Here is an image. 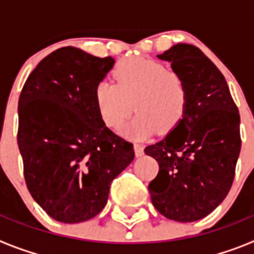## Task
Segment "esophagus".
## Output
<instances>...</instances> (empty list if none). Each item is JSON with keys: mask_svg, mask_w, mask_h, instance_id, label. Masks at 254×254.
I'll use <instances>...</instances> for the list:
<instances>
[{"mask_svg": "<svg viewBox=\"0 0 254 254\" xmlns=\"http://www.w3.org/2000/svg\"><path fill=\"white\" fill-rule=\"evenodd\" d=\"M133 149H134V154H136V156H142L143 155V147L141 146L140 143H134L133 145Z\"/></svg>", "mask_w": 254, "mask_h": 254, "instance_id": "obj_1", "label": "esophagus"}]
</instances>
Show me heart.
Segmentation results:
<instances>
[{
    "mask_svg": "<svg viewBox=\"0 0 254 254\" xmlns=\"http://www.w3.org/2000/svg\"><path fill=\"white\" fill-rule=\"evenodd\" d=\"M116 82L103 81L95 89V103L103 122L113 129L122 127L134 107L137 114L126 132L134 138L158 129L173 131L187 109L185 80L161 62L131 58L114 69Z\"/></svg>",
    "mask_w": 254,
    "mask_h": 254,
    "instance_id": "obj_1",
    "label": "heart"
}]
</instances>
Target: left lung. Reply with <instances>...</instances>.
<instances>
[{
	"mask_svg": "<svg viewBox=\"0 0 254 254\" xmlns=\"http://www.w3.org/2000/svg\"><path fill=\"white\" fill-rule=\"evenodd\" d=\"M158 58L170 62L185 80L188 100L176 128L145 147L159 164L149 192L161 215L190 223L212 212L232 188L242 146L241 116L225 77L201 49L179 43Z\"/></svg>",
	"mask_w": 254,
	"mask_h": 254,
	"instance_id": "obj_1",
	"label": "left lung"
}]
</instances>
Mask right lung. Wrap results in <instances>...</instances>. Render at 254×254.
<instances>
[{"label": "right lung", "mask_w": 254, "mask_h": 254, "mask_svg": "<svg viewBox=\"0 0 254 254\" xmlns=\"http://www.w3.org/2000/svg\"><path fill=\"white\" fill-rule=\"evenodd\" d=\"M114 66L75 47L40 61L19 98L17 145L31 197L66 224L104 208L112 182L134 158L133 145L103 122L95 89Z\"/></svg>", "instance_id": "obj_1"}]
</instances>
